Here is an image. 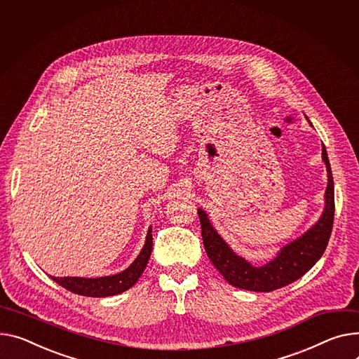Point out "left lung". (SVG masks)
Listing matches in <instances>:
<instances>
[{"label": "left lung", "mask_w": 359, "mask_h": 359, "mask_svg": "<svg viewBox=\"0 0 359 359\" xmlns=\"http://www.w3.org/2000/svg\"><path fill=\"white\" fill-rule=\"evenodd\" d=\"M322 158L327 170V187L322 217L297 240L283 247L277 257L262 267H254L243 257L236 255L212 226L206 212L198 209L205 251L212 264L233 287L250 292H273L281 289L300 278L323 255L332 233L333 215H335L333 177L325 146L322 149Z\"/></svg>", "instance_id": "left-lung-1"}]
</instances>
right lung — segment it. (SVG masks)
<instances>
[{
  "mask_svg": "<svg viewBox=\"0 0 359 359\" xmlns=\"http://www.w3.org/2000/svg\"><path fill=\"white\" fill-rule=\"evenodd\" d=\"M151 250H153V235H151V226H150L146 236L144 247H142L141 252L134 259L133 264L124 271L114 276L98 277V278H83V277H52V278L59 285H62V287L75 294H81L86 297L115 296L128 290L137 283L142 271H144V269L147 267Z\"/></svg>",
  "mask_w": 359,
  "mask_h": 359,
  "instance_id": "add662e5",
  "label": "right lung"
}]
</instances>
